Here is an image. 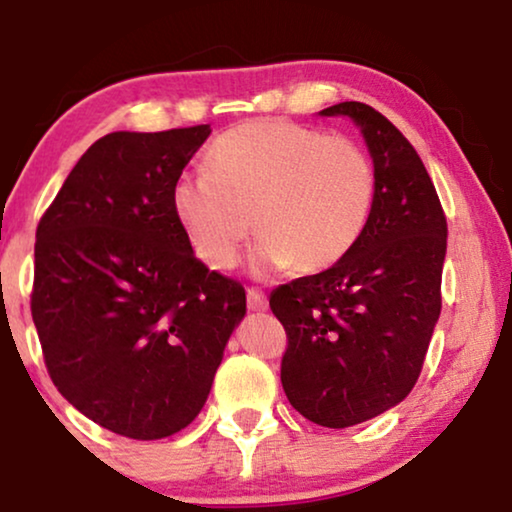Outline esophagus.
<instances>
[{
    "label": "esophagus",
    "mask_w": 512,
    "mask_h": 512,
    "mask_svg": "<svg viewBox=\"0 0 512 512\" xmlns=\"http://www.w3.org/2000/svg\"><path fill=\"white\" fill-rule=\"evenodd\" d=\"M267 296L260 289H248V308L260 313V310H267Z\"/></svg>",
    "instance_id": "obj_1"
}]
</instances>
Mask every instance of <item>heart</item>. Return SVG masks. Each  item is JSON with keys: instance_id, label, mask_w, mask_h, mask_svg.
<instances>
[{"instance_id": "heart-1", "label": "heart", "mask_w": 512, "mask_h": 512, "mask_svg": "<svg viewBox=\"0 0 512 512\" xmlns=\"http://www.w3.org/2000/svg\"><path fill=\"white\" fill-rule=\"evenodd\" d=\"M173 214L195 255L228 269L255 231L252 264L325 272L351 255L375 207V170L361 146L289 120H255L223 132L207 173L173 185Z\"/></svg>"}]
</instances>
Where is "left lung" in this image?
I'll return each instance as SVG.
<instances>
[{
    "mask_svg": "<svg viewBox=\"0 0 512 512\" xmlns=\"http://www.w3.org/2000/svg\"><path fill=\"white\" fill-rule=\"evenodd\" d=\"M349 117L375 170L366 233L332 269L269 296L289 337L281 385L308 421L346 428L397 407L419 380L440 315L448 223L431 175L404 134L366 103L320 110Z\"/></svg>",
    "mask_w": 512,
    "mask_h": 512,
    "instance_id": "8db88e82",
    "label": "left lung"
}]
</instances>
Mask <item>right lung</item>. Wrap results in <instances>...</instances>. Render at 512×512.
<instances>
[{
  "mask_svg": "<svg viewBox=\"0 0 512 512\" xmlns=\"http://www.w3.org/2000/svg\"><path fill=\"white\" fill-rule=\"evenodd\" d=\"M209 134H105L38 223L31 313L45 366L74 409L117 436L190 426L245 317V289L197 260L170 199Z\"/></svg>",
  "mask_w": 512,
  "mask_h": 512,
  "instance_id": "obj_1",
  "label": "right lung"
}]
</instances>
